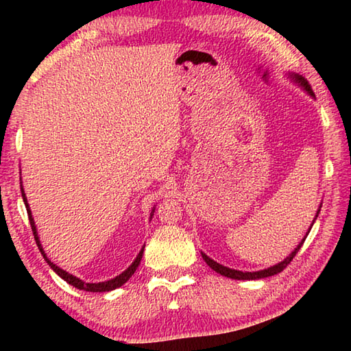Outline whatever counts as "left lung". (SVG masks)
Returning <instances> with one entry per match:
<instances>
[{
  "mask_svg": "<svg viewBox=\"0 0 351 351\" xmlns=\"http://www.w3.org/2000/svg\"><path fill=\"white\" fill-rule=\"evenodd\" d=\"M288 77L295 83L297 86H300L302 90L306 91V93L310 94V96L314 99V93H313V90H311V86L308 85V82L304 79V77L299 75V74H293V73H288ZM320 207H322V204L319 206V209H317V212H316V217H314L313 223H311V226H310V229H308L306 235L310 234V230H311V228H313L314 221H316V219H317V215H319V212H320ZM306 235L304 237V240H302V241L299 243V245H297V247H294V251L291 252L287 258H283V260L280 261V263H277V265H274V266H269V268H266V269H260V271L249 272V271H239V269L228 268V266L219 265V263H217L215 260H212L210 257H207V255H206L204 252H201V257H203V260L206 261V263L209 265V268H212L213 271L218 272L219 276H224V277H228V278H234V280H258V278H265V277L276 276V274H278V272H282L285 268H287V266L291 263V260H293V258L295 257V254L299 252V249L302 247V245H304Z\"/></svg>",
  "mask_w": 351,
  "mask_h": 351,
  "instance_id": "1",
  "label": "left lung"
}]
</instances>
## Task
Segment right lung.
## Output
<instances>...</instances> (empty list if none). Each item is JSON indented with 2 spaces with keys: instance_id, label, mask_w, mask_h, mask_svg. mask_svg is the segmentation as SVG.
I'll return each instance as SVG.
<instances>
[{
  "instance_id": "obj_1",
  "label": "right lung",
  "mask_w": 351,
  "mask_h": 351,
  "mask_svg": "<svg viewBox=\"0 0 351 351\" xmlns=\"http://www.w3.org/2000/svg\"><path fill=\"white\" fill-rule=\"evenodd\" d=\"M21 197H23V201H25V206H26V210H27V215H29V221H31L32 232H34L35 241H37V246H38V249H40L41 255H43V258L46 260V263L51 266V269L54 271L57 276H60L64 282H68L69 285H73V287H75L77 289L88 291V293H106V291H112V289H116V288H119V287H122L123 283H127L128 278L134 274V271H136V269H138V266H139L141 260H142V254H144V247H145V246H142V249H141L139 254H138V257L134 258L133 263L130 265L128 268L122 272V274H119V276H116L114 278H111V280H106V282L86 283V282L80 280L79 277H75V276H73V274H69V272H66L64 269L58 268L57 265H54L49 258H47V255L45 254V249H43V246H41V243H40V237H38V232H37V228H35V221H34V217H32L31 207H29V203H27V198H26L25 190H23V184H21ZM153 213H154V207L152 209L150 218H153Z\"/></svg>"
}]
</instances>
